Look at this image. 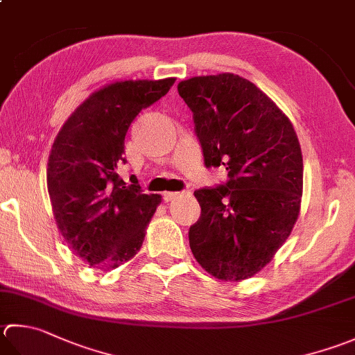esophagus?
Segmentation results:
<instances>
[{"instance_id":"34e87169","label":"esophagus","mask_w":355,"mask_h":355,"mask_svg":"<svg viewBox=\"0 0 355 355\" xmlns=\"http://www.w3.org/2000/svg\"><path fill=\"white\" fill-rule=\"evenodd\" d=\"M183 193H184V191H182V192H163V200L166 201V203H168V201H172V200H175L177 197L183 196Z\"/></svg>"}]
</instances>
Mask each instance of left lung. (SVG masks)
<instances>
[{"mask_svg": "<svg viewBox=\"0 0 355 355\" xmlns=\"http://www.w3.org/2000/svg\"><path fill=\"white\" fill-rule=\"evenodd\" d=\"M192 110L206 168L227 182L193 192L201 215L191 251L220 280H245L265 268L300 212L303 158L289 118L254 83L234 73L178 83Z\"/></svg>", "mask_w": 355, "mask_h": 355, "instance_id": "1", "label": "left lung"}]
</instances>
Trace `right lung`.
Wrapping results in <instances>:
<instances>
[{"instance_id":"right-lung-1","label":"right lung","mask_w":355,"mask_h":355,"mask_svg":"<svg viewBox=\"0 0 355 355\" xmlns=\"http://www.w3.org/2000/svg\"><path fill=\"white\" fill-rule=\"evenodd\" d=\"M175 78L116 81L75 109L55 138L47 189L64 241L92 268L110 270L143 245L144 229L162 197L126 186L124 137L143 109L169 92Z\"/></svg>"}]
</instances>
